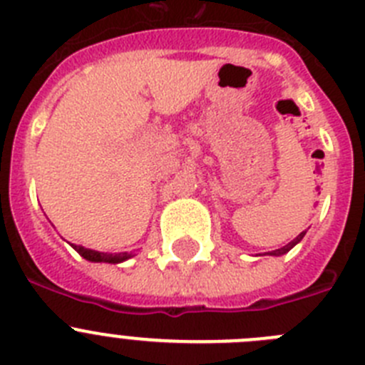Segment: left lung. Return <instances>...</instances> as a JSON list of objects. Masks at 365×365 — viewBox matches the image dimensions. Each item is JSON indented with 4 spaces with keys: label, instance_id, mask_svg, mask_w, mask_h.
Wrapping results in <instances>:
<instances>
[{
    "label": "left lung",
    "instance_id": "8db88e82",
    "mask_svg": "<svg viewBox=\"0 0 365 365\" xmlns=\"http://www.w3.org/2000/svg\"><path fill=\"white\" fill-rule=\"evenodd\" d=\"M304 236H305V231H304V232H300V235H298L297 238L293 240V242H289L287 245H284V247H280V249H274V251L267 252V255H271V256H282V255H285V252H289V251H291V249H293L294 245H297V244H300V242H302V238H304Z\"/></svg>",
    "mask_w": 365,
    "mask_h": 365
}]
</instances>
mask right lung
<instances>
[{
    "label": "right lung",
    "mask_w": 365,
    "mask_h": 365,
    "mask_svg": "<svg viewBox=\"0 0 365 365\" xmlns=\"http://www.w3.org/2000/svg\"><path fill=\"white\" fill-rule=\"evenodd\" d=\"M71 244V242H68ZM71 247L74 251L80 252V256H83L85 260L88 262H103V264H121V262L129 260L133 258V252H100V251H93V249H87L83 245H76L71 244Z\"/></svg>",
    "instance_id": "add662e5"
}]
</instances>
